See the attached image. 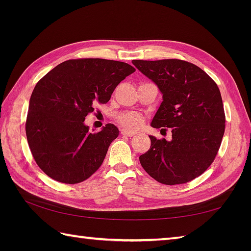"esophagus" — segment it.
Returning a JSON list of instances; mask_svg holds the SVG:
<instances>
[{
    "instance_id": "1",
    "label": "esophagus",
    "mask_w": 251,
    "mask_h": 251,
    "mask_svg": "<svg viewBox=\"0 0 251 251\" xmlns=\"http://www.w3.org/2000/svg\"><path fill=\"white\" fill-rule=\"evenodd\" d=\"M121 134L125 137H135L137 135L136 131H131L128 129H122L121 130Z\"/></svg>"
}]
</instances>
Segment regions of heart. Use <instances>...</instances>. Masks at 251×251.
<instances>
[{"instance_id":"1","label":"heart","mask_w":251,"mask_h":251,"mask_svg":"<svg viewBox=\"0 0 251 251\" xmlns=\"http://www.w3.org/2000/svg\"><path fill=\"white\" fill-rule=\"evenodd\" d=\"M117 121H119L121 124L126 127V128H138L142 124V116L137 113V112H124V113H121L117 115Z\"/></svg>"}]
</instances>
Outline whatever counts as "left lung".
<instances>
[{
  "instance_id": "8db88e82",
  "label": "left lung",
  "mask_w": 251,
  "mask_h": 251,
  "mask_svg": "<svg viewBox=\"0 0 251 251\" xmlns=\"http://www.w3.org/2000/svg\"><path fill=\"white\" fill-rule=\"evenodd\" d=\"M138 70L155 83L163 101L154 128H172V140L149 136L151 147L139 161L143 169L167 185L186 183L210 166L226 128L220 90L208 74L179 59L134 60Z\"/></svg>"
}]
</instances>
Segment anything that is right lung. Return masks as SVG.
Returning <instances> with one entry per match:
<instances>
[{"label":"right lung","mask_w":251,"mask_h":251,"mask_svg":"<svg viewBox=\"0 0 251 251\" xmlns=\"http://www.w3.org/2000/svg\"><path fill=\"white\" fill-rule=\"evenodd\" d=\"M136 69L126 62L85 58L61 62L32 92L25 134L32 155L56 181L74 184L97 170L119 129L106 124L89 131L85 117L95 103H106L123 79Z\"/></svg>","instance_id":"obj_1"}]
</instances>
